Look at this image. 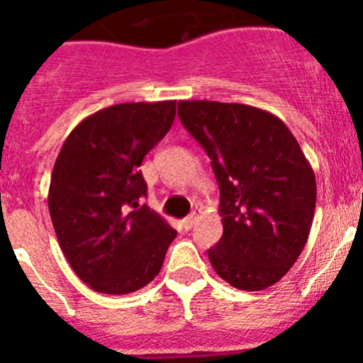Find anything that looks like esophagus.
I'll use <instances>...</instances> for the list:
<instances>
[{
  "label": "esophagus",
  "instance_id": "esophagus-1",
  "mask_svg": "<svg viewBox=\"0 0 363 363\" xmlns=\"http://www.w3.org/2000/svg\"><path fill=\"white\" fill-rule=\"evenodd\" d=\"M198 216H199V212L194 211V212H192V214H189L187 218L184 219V228H185V230H191V228L194 227V223L198 221Z\"/></svg>",
  "mask_w": 363,
  "mask_h": 363
}]
</instances>
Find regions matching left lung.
Wrapping results in <instances>:
<instances>
[{
	"mask_svg": "<svg viewBox=\"0 0 363 363\" xmlns=\"http://www.w3.org/2000/svg\"><path fill=\"white\" fill-rule=\"evenodd\" d=\"M178 116L212 160L223 235L212 268L245 291L281 281L301 255L317 203V182L279 116L247 104L179 101Z\"/></svg>",
	"mask_w": 363,
	"mask_h": 363,
	"instance_id": "left-lung-1",
	"label": "left lung"
}]
</instances>
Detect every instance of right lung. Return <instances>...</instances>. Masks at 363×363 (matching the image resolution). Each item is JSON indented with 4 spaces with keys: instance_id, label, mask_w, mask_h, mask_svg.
I'll use <instances>...</instances> for the list:
<instances>
[{
    "instance_id": "add662e5",
    "label": "right lung",
    "mask_w": 363,
    "mask_h": 363,
    "mask_svg": "<svg viewBox=\"0 0 363 363\" xmlns=\"http://www.w3.org/2000/svg\"><path fill=\"white\" fill-rule=\"evenodd\" d=\"M176 101L125 102L79 122L62 144L48 191L66 261L108 295L140 290L162 270L176 230L142 205L144 156L171 129Z\"/></svg>"
}]
</instances>
